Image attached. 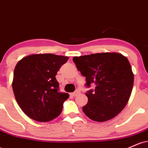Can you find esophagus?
Wrapping results in <instances>:
<instances>
[{
    "label": "esophagus",
    "instance_id": "34e87169",
    "mask_svg": "<svg viewBox=\"0 0 148 148\" xmlns=\"http://www.w3.org/2000/svg\"><path fill=\"white\" fill-rule=\"evenodd\" d=\"M79 94H80V92L79 90H76V91L74 92H73L72 95V96L76 97V96H77Z\"/></svg>",
    "mask_w": 148,
    "mask_h": 148
}]
</instances>
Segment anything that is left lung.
I'll return each mask as SVG.
<instances>
[{"label": "left lung", "instance_id": "obj_1", "mask_svg": "<svg viewBox=\"0 0 148 148\" xmlns=\"http://www.w3.org/2000/svg\"><path fill=\"white\" fill-rule=\"evenodd\" d=\"M78 70L86 77V86L95 84L86 93L84 113L96 122H105L123 111L134 85V74L128 59L118 53H98L74 57Z\"/></svg>", "mask_w": 148, "mask_h": 148}]
</instances>
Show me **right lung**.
I'll list each match as a JSON object with an SVG mask.
<instances>
[{
    "instance_id": "1",
    "label": "right lung",
    "mask_w": 148,
    "mask_h": 148,
    "mask_svg": "<svg viewBox=\"0 0 148 148\" xmlns=\"http://www.w3.org/2000/svg\"><path fill=\"white\" fill-rule=\"evenodd\" d=\"M69 58L32 54L20 60L14 71L12 89L18 106L35 121L45 123L60 114L69 94L58 90V71Z\"/></svg>"
}]
</instances>
